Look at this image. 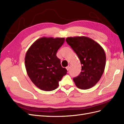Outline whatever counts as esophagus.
<instances>
[{
  "mask_svg": "<svg viewBox=\"0 0 124 124\" xmlns=\"http://www.w3.org/2000/svg\"><path fill=\"white\" fill-rule=\"evenodd\" d=\"M70 66H71V65H69L68 66H67V67H66V70H67L68 71H69V70H70Z\"/></svg>",
  "mask_w": 124,
  "mask_h": 124,
  "instance_id": "34e87169",
  "label": "esophagus"
}]
</instances>
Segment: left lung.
I'll return each instance as SVG.
<instances>
[{
	"instance_id": "left-lung-1",
	"label": "left lung",
	"mask_w": 124,
	"mask_h": 124,
	"mask_svg": "<svg viewBox=\"0 0 124 124\" xmlns=\"http://www.w3.org/2000/svg\"><path fill=\"white\" fill-rule=\"evenodd\" d=\"M66 42L78 56L82 71L73 78L78 88L87 90L94 86L102 76L106 64V55L103 47L86 37H68Z\"/></svg>"
}]
</instances>
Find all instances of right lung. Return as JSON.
<instances>
[{"label": "right lung", "mask_w": 124, "mask_h": 124, "mask_svg": "<svg viewBox=\"0 0 124 124\" xmlns=\"http://www.w3.org/2000/svg\"><path fill=\"white\" fill-rule=\"evenodd\" d=\"M64 38L43 37L38 39L28 50L25 56L27 74L33 84L40 90L53 91L67 70L62 67L56 56L59 49L64 42Z\"/></svg>", "instance_id": "right-lung-1"}]
</instances>
